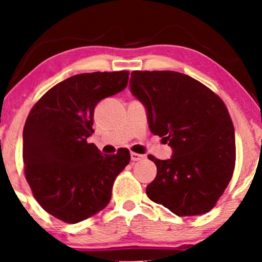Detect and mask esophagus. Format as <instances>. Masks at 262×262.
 <instances>
[{"instance_id": "esophagus-1", "label": "esophagus", "mask_w": 262, "mask_h": 262, "mask_svg": "<svg viewBox=\"0 0 262 262\" xmlns=\"http://www.w3.org/2000/svg\"><path fill=\"white\" fill-rule=\"evenodd\" d=\"M144 155H139V154H136V152H131V161H141L144 159Z\"/></svg>"}]
</instances>
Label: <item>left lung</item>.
<instances>
[{
	"label": "left lung",
	"mask_w": 262,
	"mask_h": 262,
	"mask_svg": "<svg viewBox=\"0 0 262 262\" xmlns=\"http://www.w3.org/2000/svg\"><path fill=\"white\" fill-rule=\"evenodd\" d=\"M132 95L144 105L151 134L171 148L146 186L150 200L178 216L209 212L231 180L235 131L221 98L177 71H132Z\"/></svg>",
	"instance_id": "1"
}]
</instances>
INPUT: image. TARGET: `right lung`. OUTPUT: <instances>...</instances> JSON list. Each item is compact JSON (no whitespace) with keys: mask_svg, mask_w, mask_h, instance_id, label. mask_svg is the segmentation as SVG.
Here are the masks:
<instances>
[{"mask_svg":"<svg viewBox=\"0 0 262 262\" xmlns=\"http://www.w3.org/2000/svg\"><path fill=\"white\" fill-rule=\"evenodd\" d=\"M128 71L91 73L59 82L35 103L23 134L25 175L46 212L78 223L108 205L127 149L103 155L87 143L95 106L127 85Z\"/></svg>","mask_w":262,"mask_h":262,"instance_id":"add662e5","label":"right lung"}]
</instances>
